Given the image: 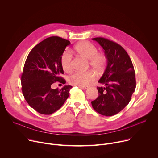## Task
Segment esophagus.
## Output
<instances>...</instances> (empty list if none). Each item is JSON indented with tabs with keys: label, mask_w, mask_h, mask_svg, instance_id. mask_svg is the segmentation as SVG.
<instances>
[{
	"label": "esophagus",
	"mask_w": 158,
	"mask_h": 158,
	"mask_svg": "<svg viewBox=\"0 0 158 158\" xmlns=\"http://www.w3.org/2000/svg\"><path fill=\"white\" fill-rule=\"evenodd\" d=\"M79 87H80L81 89H87L88 88V87L87 85H85V86H81V85H79Z\"/></svg>",
	"instance_id": "esophagus-1"
}]
</instances>
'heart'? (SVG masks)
<instances>
[{"label": "heart", "mask_w": 158, "mask_h": 158, "mask_svg": "<svg viewBox=\"0 0 158 158\" xmlns=\"http://www.w3.org/2000/svg\"><path fill=\"white\" fill-rule=\"evenodd\" d=\"M75 51L79 55L89 60V64L96 71H101L107 62L105 54L98 52V48L88 41H83L76 44ZM60 64L62 69L69 73L73 69V57L71 52L65 51L60 57ZM96 78V74L91 71L86 72H76L69 76L68 81L73 85L85 86L94 81Z\"/></svg>", "instance_id": "heart-1"}]
</instances>
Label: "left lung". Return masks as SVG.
<instances>
[{"label":"left lung","mask_w":158,"mask_h":158,"mask_svg":"<svg viewBox=\"0 0 158 158\" xmlns=\"http://www.w3.org/2000/svg\"><path fill=\"white\" fill-rule=\"evenodd\" d=\"M104 49L107 66L97 87L99 96L91 102L93 109L106 116L118 114L129 102L136 86L132 61L124 49L118 43L103 37L92 39Z\"/></svg>","instance_id":"obj_1"}]
</instances>
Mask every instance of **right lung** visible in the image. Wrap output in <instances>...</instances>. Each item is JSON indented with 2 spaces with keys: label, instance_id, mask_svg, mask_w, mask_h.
I'll use <instances>...</instances> for the list:
<instances>
[{
  "label": "right lung",
  "instance_id": "obj_1",
  "mask_svg": "<svg viewBox=\"0 0 158 158\" xmlns=\"http://www.w3.org/2000/svg\"><path fill=\"white\" fill-rule=\"evenodd\" d=\"M71 42L57 36L42 40L29 52L21 76L22 91L29 105L39 113L49 115L59 109L69 97L71 85L53 89L56 82L64 84L60 57Z\"/></svg>",
  "mask_w": 158,
  "mask_h": 158
}]
</instances>
